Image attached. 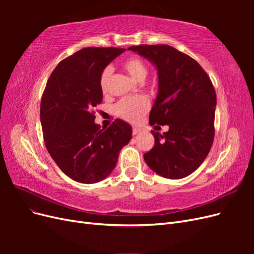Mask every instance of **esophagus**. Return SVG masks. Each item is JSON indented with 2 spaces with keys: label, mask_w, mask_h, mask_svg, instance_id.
<instances>
[{
  "label": "esophagus",
  "mask_w": 254,
  "mask_h": 254,
  "mask_svg": "<svg viewBox=\"0 0 254 254\" xmlns=\"http://www.w3.org/2000/svg\"><path fill=\"white\" fill-rule=\"evenodd\" d=\"M141 131V129L140 128H137V127H133L132 128V134L134 135V134H137Z\"/></svg>",
  "instance_id": "34e87169"
}]
</instances>
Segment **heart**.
<instances>
[{
	"label": "heart",
	"mask_w": 254,
	"mask_h": 254,
	"mask_svg": "<svg viewBox=\"0 0 254 254\" xmlns=\"http://www.w3.org/2000/svg\"><path fill=\"white\" fill-rule=\"evenodd\" d=\"M122 66L131 76L135 81H143L148 75L147 64L144 60L136 56L128 57L123 61ZM112 76V68L110 66L105 67L101 77H99V88L103 93H108L110 89V80ZM149 108V99L144 95H137L132 97L122 98L114 106V112L119 118L129 123H136L141 120L143 115Z\"/></svg>",
	"instance_id": "heart-1"
}]
</instances>
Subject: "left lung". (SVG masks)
Segmentation results:
<instances>
[{"instance_id":"8db88e82","label":"left lung","mask_w":254,"mask_h":254,"mask_svg":"<svg viewBox=\"0 0 254 254\" xmlns=\"http://www.w3.org/2000/svg\"><path fill=\"white\" fill-rule=\"evenodd\" d=\"M128 50L147 58L158 70V95L149 114L155 146L145 162L161 177L181 179L195 172L214 141L216 93L209 75L196 60L166 44L133 45Z\"/></svg>"}]
</instances>
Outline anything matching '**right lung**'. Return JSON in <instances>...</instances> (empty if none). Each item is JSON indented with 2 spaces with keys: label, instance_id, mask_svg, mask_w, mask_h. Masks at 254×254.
I'll return each mask as SVG.
<instances>
[{
  "label": "right lung",
  "instance_id": "1",
  "mask_svg": "<svg viewBox=\"0 0 254 254\" xmlns=\"http://www.w3.org/2000/svg\"><path fill=\"white\" fill-rule=\"evenodd\" d=\"M125 49L84 48L60 61L48 79L40 105L43 139L58 167L80 183L104 180L118 163L132 128L115 120L95 124L93 108L103 101L99 77Z\"/></svg>",
  "mask_w": 254,
  "mask_h": 254
}]
</instances>
